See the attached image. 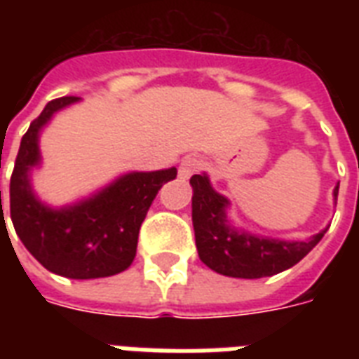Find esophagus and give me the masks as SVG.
I'll return each mask as SVG.
<instances>
[{"label": "esophagus", "instance_id": "esophagus-1", "mask_svg": "<svg viewBox=\"0 0 359 359\" xmlns=\"http://www.w3.org/2000/svg\"><path fill=\"white\" fill-rule=\"evenodd\" d=\"M203 162L201 158L197 156H186L182 158V162L179 165V177L180 179H190L191 175L197 173L201 169Z\"/></svg>", "mask_w": 359, "mask_h": 359}]
</instances>
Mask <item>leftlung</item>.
Masks as SVG:
<instances>
[{"label":"left lung","mask_w":359,"mask_h":359,"mask_svg":"<svg viewBox=\"0 0 359 359\" xmlns=\"http://www.w3.org/2000/svg\"><path fill=\"white\" fill-rule=\"evenodd\" d=\"M191 219L196 245L201 259L214 272L229 278H268L300 262L320 242L326 231H320L307 242H281L259 238L250 233H238L227 225V199L210 188L205 175H194ZM339 186L335 188L337 197Z\"/></svg>","instance_id":"1"}]
</instances>
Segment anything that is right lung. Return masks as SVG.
Masks as SVG:
<instances>
[{
	"mask_svg": "<svg viewBox=\"0 0 359 359\" xmlns=\"http://www.w3.org/2000/svg\"><path fill=\"white\" fill-rule=\"evenodd\" d=\"M76 100L61 97L48 102L20 141L11 175V219L27 251L50 272L70 279L108 278L132 264L147 210L177 169L130 173L89 201L63 210L41 205L27 179L29 168L39 163V130L53 111Z\"/></svg>",
	"mask_w": 359,
	"mask_h": 359,
	"instance_id": "1",
	"label": "right lung"
}]
</instances>
